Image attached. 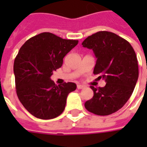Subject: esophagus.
<instances>
[{
  "instance_id": "esophagus-1",
  "label": "esophagus",
  "mask_w": 147,
  "mask_h": 147,
  "mask_svg": "<svg viewBox=\"0 0 147 147\" xmlns=\"http://www.w3.org/2000/svg\"><path fill=\"white\" fill-rule=\"evenodd\" d=\"M84 87H85V86H83V85H80V84H78V85H77V88H78V89H83V88H84Z\"/></svg>"
}]
</instances>
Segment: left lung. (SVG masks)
<instances>
[{
	"mask_svg": "<svg viewBox=\"0 0 147 147\" xmlns=\"http://www.w3.org/2000/svg\"><path fill=\"white\" fill-rule=\"evenodd\" d=\"M82 45L94 51V74L106 83L104 87L90 86L94 96L85 102V108L96 115H110L125 105L135 89L139 78L136 52L127 41L109 31L94 34Z\"/></svg>",
	"mask_w": 147,
	"mask_h": 147,
	"instance_id": "8db88e82",
	"label": "left lung"
}]
</instances>
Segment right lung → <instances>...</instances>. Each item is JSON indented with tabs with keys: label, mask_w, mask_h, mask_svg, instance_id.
<instances>
[{
	"label": "right lung",
	"mask_w": 147,
	"mask_h": 147,
	"mask_svg": "<svg viewBox=\"0 0 147 147\" xmlns=\"http://www.w3.org/2000/svg\"><path fill=\"white\" fill-rule=\"evenodd\" d=\"M78 42L44 32L22 45L13 67L16 94L34 117L49 120L64 110L67 95L76 89V84L68 82L57 86L50 77L53 71L62 66L63 58Z\"/></svg>",
	"instance_id": "right-lung-1"
}]
</instances>
